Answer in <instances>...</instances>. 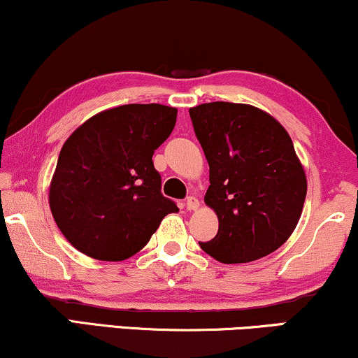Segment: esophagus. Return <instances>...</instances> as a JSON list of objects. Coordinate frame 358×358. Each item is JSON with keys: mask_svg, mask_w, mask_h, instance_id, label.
Segmentation results:
<instances>
[{"mask_svg": "<svg viewBox=\"0 0 358 358\" xmlns=\"http://www.w3.org/2000/svg\"><path fill=\"white\" fill-rule=\"evenodd\" d=\"M199 206H201V202H199V199L194 196L187 197V201H185V208H187V210H197Z\"/></svg>", "mask_w": 358, "mask_h": 358, "instance_id": "34e87169", "label": "esophagus"}]
</instances>
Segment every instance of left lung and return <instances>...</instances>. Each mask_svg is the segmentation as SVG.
I'll use <instances>...</instances> for the list:
<instances>
[{"mask_svg":"<svg viewBox=\"0 0 358 358\" xmlns=\"http://www.w3.org/2000/svg\"><path fill=\"white\" fill-rule=\"evenodd\" d=\"M189 115L210 168L203 201L219 217L201 248L227 264L273 253L294 231L308 192L289 134L252 105L212 101Z\"/></svg>","mask_w":358,"mask_h":358,"instance_id":"1","label":"left lung"}]
</instances>
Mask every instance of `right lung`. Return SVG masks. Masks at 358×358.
<instances>
[{"instance_id":"add662e5","label":"right lung","mask_w":358,"mask_h":358,"mask_svg":"<svg viewBox=\"0 0 358 358\" xmlns=\"http://www.w3.org/2000/svg\"><path fill=\"white\" fill-rule=\"evenodd\" d=\"M178 110L131 103L87 120L60 150L49 206L78 252L122 262L150 241L179 208L161 194L152 155L173 133Z\"/></svg>"}]
</instances>
